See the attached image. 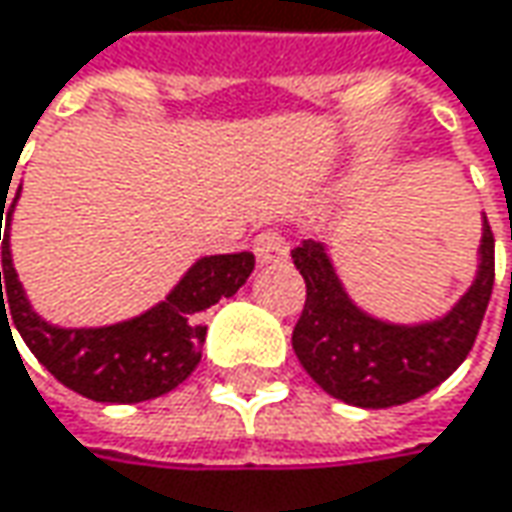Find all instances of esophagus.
I'll list each match as a JSON object with an SVG mask.
<instances>
[{"mask_svg":"<svg viewBox=\"0 0 512 512\" xmlns=\"http://www.w3.org/2000/svg\"><path fill=\"white\" fill-rule=\"evenodd\" d=\"M252 246H255L257 263H263V266H269V263H281V260H286V255H289L286 237L281 234V231H275V228L260 231Z\"/></svg>","mask_w":512,"mask_h":512,"instance_id":"obj_1","label":"esophagus"}]
</instances>
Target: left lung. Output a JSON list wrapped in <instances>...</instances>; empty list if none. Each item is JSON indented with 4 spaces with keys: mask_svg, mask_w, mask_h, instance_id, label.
I'll return each instance as SVG.
<instances>
[{
    "mask_svg": "<svg viewBox=\"0 0 512 512\" xmlns=\"http://www.w3.org/2000/svg\"><path fill=\"white\" fill-rule=\"evenodd\" d=\"M292 263L307 284V301L292 330V350L304 371L347 406L391 408L429 394L469 356L493 295L496 237L484 220L475 284L449 316L420 327L365 316L345 295L316 240L292 249Z\"/></svg>",
    "mask_w": 512,
    "mask_h": 512,
    "instance_id": "left-lung-1",
    "label": "left lung"
}]
</instances>
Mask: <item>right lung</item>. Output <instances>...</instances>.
Instances as JSON below:
<instances>
[{
    "mask_svg": "<svg viewBox=\"0 0 512 512\" xmlns=\"http://www.w3.org/2000/svg\"><path fill=\"white\" fill-rule=\"evenodd\" d=\"M16 196L11 208H5L8 194H0V220L5 214V234H0V324L12 318L8 330L14 324L22 342L46 365L48 374L95 403L156 400L194 374L205 342V327L196 318L223 295L228 298L246 284L255 269V255L237 252L202 257L167 295V301L144 316L98 330H63L46 324L31 310L16 278L8 243Z\"/></svg>",
    "mask_w": 512,
    "mask_h": 512,
    "instance_id": "obj_1",
    "label": "right lung"
}]
</instances>
